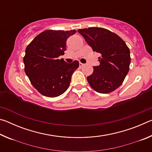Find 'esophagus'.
<instances>
[{"label":"esophagus","mask_w":152,"mask_h":152,"mask_svg":"<svg viewBox=\"0 0 152 152\" xmlns=\"http://www.w3.org/2000/svg\"><path fill=\"white\" fill-rule=\"evenodd\" d=\"M79 66H80V67H82L83 66H84V64H82V63H80L79 64Z\"/></svg>","instance_id":"obj_1"}]
</instances>
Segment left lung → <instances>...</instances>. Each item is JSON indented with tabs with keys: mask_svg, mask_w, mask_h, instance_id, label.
Returning <instances> with one entry per match:
<instances>
[{
	"mask_svg": "<svg viewBox=\"0 0 152 152\" xmlns=\"http://www.w3.org/2000/svg\"><path fill=\"white\" fill-rule=\"evenodd\" d=\"M78 32L92 50L101 54L99 66L87 77L92 88L100 93L114 91L121 85L129 70L130 51L119 36L101 27L80 29Z\"/></svg>",
	"mask_w": 152,
	"mask_h": 152,
	"instance_id": "left-lung-1",
	"label": "left lung"
}]
</instances>
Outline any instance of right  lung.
Segmentation results:
<instances>
[{"instance_id": "add662e5", "label": "right lung", "mask_w": 152, "mask_h": 152, "mask_svg": "<svg viewBox=\"0 0 152 152\" xmlns=\"http://www.w3.org/2000/svg\"><path fill=\"white\" fill-rule=\"evenodd\" d=\"M76 33V30H47L27 45L23 58L25 72L33 87L43 96H58L70 86L79 62L68 64L58 57L66 50L67 39Z\"/></svg>"}]
</instances>
